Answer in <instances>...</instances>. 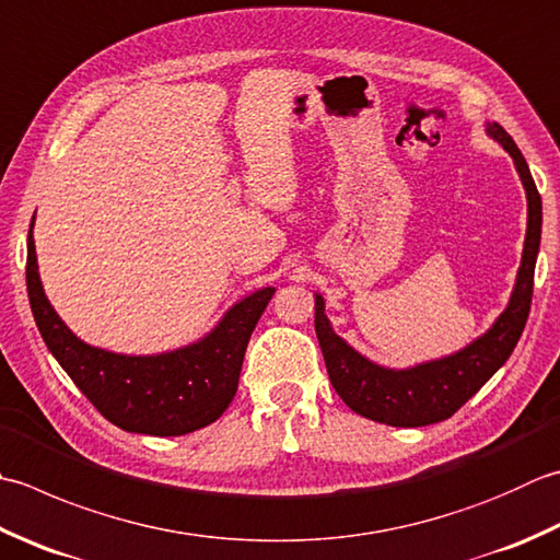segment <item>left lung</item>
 I'll list each match as a JSON object with an SVG mask.
<instances>
[{
	"instance_id": "8db88e82",
	"label": "left lung",
	"mask_w": 560,
	"mask_h": 560,
	"mask_svg": "<svg viewBox=\"0 0 560 560\" xmlns=\"http://www.w3.org/2000/svg\"><path fill=\"white\" fill-rule=\"evenodd\" d=\"M486 133L510 152L527 191V237H524L517 281L508 308L486 335L458 349L456 354L424 361L412 369H386L361 357L354 347L335 335L325 315L323 295L315 293V332L327 374L337 396L361 418L393 427H424L452 418L505 364L520 342L532 308L534 267L541 243V196L536 191L527 160L522 158L508 130L500 124H486Z\"/></svg>"
}]
</instances>
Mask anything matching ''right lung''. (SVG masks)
<instances>
[{
  "mask_svg": "<svg viewBox=\"0 0 560 560\" xmlns=\"http://www.w3.org/2000/svg\"><path fill=\"white\" fill-rule=\"evenodd\" d=\"M26 289L43 342L86 400L120 430L152 436L189 434L221 418L235 398L252 330L273 295L271 287L245 295L199 342L174 352L150 357L106 352L82 342L46 299L33 223Z\"/></svg>",
  "mask_w": 560,
  "mask_h": 560,
  "instance_id": "1",
  "label": "right lung"
}]
</instances>
